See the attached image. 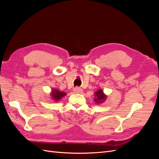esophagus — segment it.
Here are the masks:
<instances>
[{
    "label": "esophagus",
    "mask_w": 159,
    "mask_h": 159,
    "mask_svg": "<svg viewBox=\"0 0 159 159\" xmlns=\"http://www.w3.org/2000/svg\"><path fill=\"white\" fill-rule=\"evenodd\" d=\"M74 91L75 93H83L82 89L79 88H78V87H76V88H74Z\"/></svg>",
    "instance_id": "esophagus-1"
}]
</instances>
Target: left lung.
I'll use <instances>...</instances> for the list:
<instances>
[{
    "label": "left lung",
    "instance_id": "8db88e82",
    "mask_svg": "<svg viewBox=\"0 0 159 159\" xmlns=\"http://www.w3.org/2000/svg\"><path fill=\"white\" fill-rule=\"evenodd\" d=\"M107 98V95H105L103 93V91L102 89H99L98 91H96L95 93V99H94V102L98 103H102L104 102V101Z\"/></svg>",
    "mask_w": 159,
    "mask_h": 159
}]
</instances>
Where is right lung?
I'll return each instance as SVG.
<instances>
[{
	"mask_svg": "<svg viewBox=\"0 0 159 159\" xmlns=\"http://www.w3.org/2000/svg\"><path fill=\"white\" fill-rule=\"evenodd\" d=\"M65 95H66V93L65 92H62V91L57 90V89H54L52 90V92H51L52 98L54 99L55 102L59 101L62 98L64 97Z\"/></svg>",
	"mask_w": 159,
	"mask_h": 159,
	"instance_id": "add662e5",
	"label": "right lung"
}]
</instances>
